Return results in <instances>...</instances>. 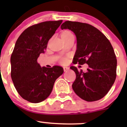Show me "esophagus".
Returning <instances> with one entry per match:
<instances>
[{
  "label": "esophagus",
  "mask_w": 127,
  "mask_h": 127,
  "mask_svg": "<svg viewBox=\"0 0 127 127\" xmlns=\"http://www.w3.org/2000/svg\"><path fill=\"white\" fill-rule=\"evenodd\" d=\"M63 69H64V72H67L69 69V67H63Z\"/></svg>",
  "instance_id": "esophagus-1"
}]
</instances>
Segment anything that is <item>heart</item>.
I'll return each instance as SVG.
<instances>
[{"label": "heart", "mask_w": 127, "mask_h": 127, "mask_svg": "<svg viewBox=\"0 0 127 127\" xmlns=\"http://www.w3.org/2000/svg\"><path fill=\"white\" fill-rule=\"evenodd\" d=\"M71 34H72L71 32L69 31H64V32H63L62 35H71ZM66 61V59L64 58H62V60H61V62L62 63H65Z\"/></svg>", "instance_id": "obj_1"}]
</instances>
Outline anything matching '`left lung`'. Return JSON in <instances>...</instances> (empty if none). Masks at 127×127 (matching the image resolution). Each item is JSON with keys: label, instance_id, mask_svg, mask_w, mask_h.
<instances>
[{"label": "left lung", "instance_id": "1", "mask_svg": "<svg viewBox=\"0 0 127 127\" xmlns=\"http://www.w3.org/2000/svg\"><path fill=\"white\" fill-rule=\"evenodd\" d=\"M61 29H69L77 38V50L73 63L88 65L87 72L70 68L76 78L72 87L75 94L87 101H98L109 91L116 78L117 59L109 40L93 26L67 21Z\"/></svg>", "mask_w": 127, "mask_h": 127}]
</instances>
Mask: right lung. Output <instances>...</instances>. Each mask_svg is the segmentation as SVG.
Wrapping results in <instances>:
<instances>
[{
	"instance_id": "right-lung-1",
	"label": "right lung",
	"mask_w": 127,
	"mask_h": 127,
	"mask_svg": "<svg viewBox=\"0 0 127 127\" xmlns=\"http://www.w3.org/2000/svg\"><path fill=\"white\" fill-rule=\"evenodd\" d=\"M62 22L45 21L31 26L23 32L15 43L10 58L11 77L19 95L31 103L47 99L55 80L64 72L61 66L41 67L37 61Z\"/></svg>"
}]
</instances>
